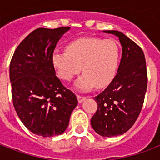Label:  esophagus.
Wrapping results in <instances>:
<instances>
[{
	"label": "esophagus",
	"mask_w": 160,
	"mask_h": 160,
	"mask_svg": "<svg viewBox=\"0 0 160 160\" xmlns=\"http://www.w3.org/2000/svg\"><path fill=\"white\" fill-rule=\"evenodd\" d=\"M77 99H78L79 103H82L86 99V98L83 97V96H80V95H77Z\"/></svg>",
	"instance_id": "34e87169"
}]
</instances>
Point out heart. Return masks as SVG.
Here are the masks:
<instances>
[{
  "label": "heart",
  "mask_w": 160,
  "mask_h": 160,
  "mask_svg": "<svg viewBox=\"0 0 160 160\" xmlns=\"http://www.w3.org/2000/svg\"><path fill=\"white\" fill-rule=\"evenodd\" d=\"M67 51L56 50L51 62L62 80L69 81L82 68L84 73L74 82L75 89L89 92L98 87L107 86L118 71L120 49L113 39L82 38L70 42Z\"/></svg>",
  "instance_id": "b5f03b06"
}]
</instances>
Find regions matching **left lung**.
I'll return each mask as SVG.
<instances>
[{"label": "left lung", "instance_id": "8db88e82", "mask_svg": "<svg viewBox=\"0 0 160 160\" xmlns=\"http://www.w3.org/2000/svg\"><path fill=\"white\" fill-rule=\"evenodd\" d=\"M119 38L122 58L113 80L97 97L98 110L91 119L94 131L103 137L124 134L139 117L148 86L144 53L139 46L118 31H103Z\"/></svg>", "mask_w": 160, "mask_h": 160}]
</instances>
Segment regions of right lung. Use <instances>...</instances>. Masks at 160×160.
I'll use <instances>...</instances> for the list:
<instances>
[{
  "instance_id": "1",
  "label": "right lung",
  "mask_w": 160,
  "mask_h": 160,
  "mask_svg": "<svg viewBox=\"0 0 160 160\" xmlns=\"http://www.w3.org/2000/svg\"><path fill=\"white\" fill-rule=\"evenodd\" d=\"M69 27L38 28L17 47L9 68L13 106L33 134L42 137L62 134L78 104L76 96L56 76L51 56Z\"/></svg>"
}]
</instances>
